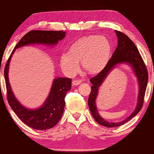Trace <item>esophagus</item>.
Instances as JSON below:
<instances>
[{
	"mask_svg": "<svg viewBox=\"0 0 154 154\" xmlns=\"http://www.w3.org/2000/svg\"><path fill=\"white\" fill-rule=\"evenodd\" d=\"M82 83V80H73L72 81V84H73L74 85H78L79 84H80V83Z\"/></svg>",
	"mask_w": 154,
	"mask_h": 154,
	"instance_id": "34e87169",
	"label": "esophagus"
}]
</instances>
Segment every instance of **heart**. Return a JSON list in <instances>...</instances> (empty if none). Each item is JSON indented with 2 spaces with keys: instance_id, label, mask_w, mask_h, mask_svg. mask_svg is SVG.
Here are the masks:
<instances>
[{
  "instance_id": "1",
  "label": "heart",
  "mask_w": 154,
  "mask_h": 154,
  "mask_svg": "<svg viewBox=\"0 0 154 154\" xmlns=\"http://www.w3.org/2000/svg\"><path fill=\"white\" fill-rule=\"evenodd\" d=\"M111 44L105 36L88 35L72 44L69 54H62L60 64L64 73L72 76L79 69V62L85 71L96 74L105 68L110 59Z\"/></svg>"
}]
</instances>
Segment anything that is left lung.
<instances>
[{"mask_svg":"<svg viewBox=\"0 0 154 154\" xmlns=\"http://www.w3.org/2000/svg\"><path fill=\"white\" fill-rule=\"evenodd\" d=\"M116 33L118 38V46L112 55V57L109 59L106 66L97 75L90 79L92 86L91 87V92L88 98V106H89L93 118L99 124L109 128L122 126L128 122L140 111L143 102H144L145 94L148 82L147 69L134 43L128 36L123 32L116 30ZM122 63H127L133 67L138 79L140 92L137 105L133 113L122 122L115 123L106 121L100 116L96 108L95 99L97 95L99 87L102 85L108 74L117 64Z\"/></svg>","mask_w":154,"mask_h":154,"instance_id":"1","label":"left lung"}]
</instances>
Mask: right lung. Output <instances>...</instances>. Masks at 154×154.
<instances>
[{
  "mask_svg": "<svg viewBox=\"0 0 154 154\" xmlns=\"http://www.w3.org/2000/svg\"><path fill=\"white\" fill-rule=\"evenodd\" d=\"M65 36L66 32L62 30H31L18 42L5 65L4 75L8 103L20 120L32 129L48 130L58 124L63 114L65 96L71 89L72 79L67 77L56 78L53 81L50 92L43 105L36 109H28L21 105L13 93L8 77L10 60L15 49L20 47L30 44L55 45Z\"/></svg>",
  "mask_w": 154,
  "mask_h": 154,
  "instance_id": "right-lung-1",
  "label": "right lung"
}]
</instances>
